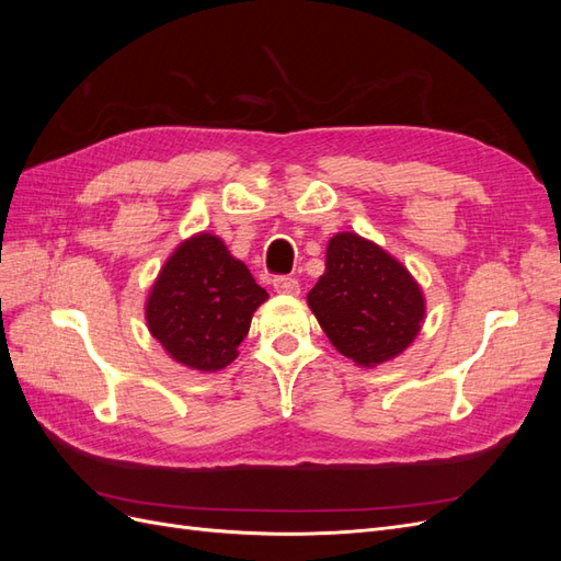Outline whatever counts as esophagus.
I'll list each match as a JSON object with an SVG mask.
<instances>
[{
	"label": "esophagus",
	"mask_w": 561,
	"mask_h": 561,
	"mask_svg": "<svg viewBox=\"0 0 561 561\" xmlns=\"http://www.w3.org/2000/svg\"><path fill=\"white\" fill-rule=\"evenodd\" d=\"M271 285H274L276 293H283V295H297L299 293V283L293 276H274Z\"/></svg>",
	"instance_id": "esophagus-1"
}]
</instances>
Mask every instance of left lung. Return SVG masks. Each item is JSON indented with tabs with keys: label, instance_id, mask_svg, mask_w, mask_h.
Listing matches in <instances>:
<instances>
[{
	"label": "left lung",
	"instance_id": "obj_1",
	"mask_svg": "<svg viewBox=\"0 0 561 561\" xmlns=\"http://www.w3.org/2000/svg\"><path fill=\"white\" fill-rule=\"evenodd\" d=\"M309 307L339 353L371 367L414 342L426 313L407 268L355 233H336Z\"/></svg>",
	"mask_w": 561,
	"mask_h": 561
}]
</instances>
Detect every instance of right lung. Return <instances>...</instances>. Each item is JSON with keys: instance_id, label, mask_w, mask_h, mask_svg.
I'll list each match as a JSON object with an SVG mask.
<instances>
[{"instance_id": "right-lung-1", "label": "right lung", "mask_w": 561, "mask_h": 561, "mask_svg": "<svg viewBox=\"0 0 561 561\" xmlns=\"http://www.w3.org/2000/svg\"><path fill=\"white\" fill-rule=\"evenodd\" d=\"M248 266L210 233L194 236L165 262L147 301L149 332L192 369L227 367L266 299Z\"/></svg>"}]
</instances>
